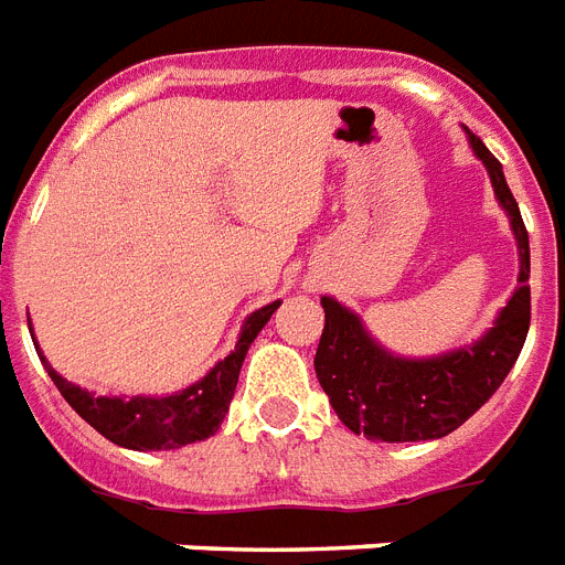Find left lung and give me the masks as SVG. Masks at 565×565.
<instances>
[{
  "label": "left lung",
  "instance_id": "8db88e82",
  "mask_svg": "<svg viewBox=\"0 0 565 565\" xmlns=\"http://www.w3.org/2000/svg\"><path fill=\"white\" fill-rule=\"evenodd\" d=\"M469 146L487 166L495 201L511 218L519 247V288L476 344L431 359L387 353L370 338L355 311L332 297H320L327 323L315 353V373L338 419L367 440L411 444L446 437L499 391L525 344L531 327V250L525 221L508 189L502 162L487 151L476 134H469Z\"/></svg>",
  "mask_w": 565,
  "mask_h": 565
}]
</instances>
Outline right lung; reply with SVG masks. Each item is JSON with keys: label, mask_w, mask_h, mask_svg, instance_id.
<instances>
[{"label": "right lung", "mask_w": 565, "mask_h": 565, "mask_svg": "<svg viewBox=\"0 0 565 565\" xmlns=\"http://www.w3.org/2000/svg\"><path fill=\"white\" fill-rule=\"evenodd\" d=\"M277 306L279 300H274V303L256 309L242 327L236 350L227 359H221L201 382L171 396H128V399L125 396H96L66 382L43 359V353H40V361L46 364L49 376L63 394V399L75 408V414L87 419L89 426L107 437L110 444L137 449V452L180 449V446L198 444L218 431L230 399L236 394L238 370L247 355V347L254 344V338L277 311Z\"/></svg>", "instance_id": "obj_1"}]
</instances>
